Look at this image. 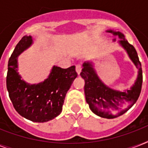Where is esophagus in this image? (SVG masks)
I'll use <instances>...</instances> for the list:
<instances>
[{"label":"esophagus","instance_id":"34e87169","mask_svg":"<svg viewBox=\"0 0 148 148\" xmlns=\"http://www.w3.org/2000/svg\"><path fill=\"white\" fill-rule=\"evenodd\" d=\"M76 71L77 73V74H81V64H77L76 65Z\"/></svg>","mask_w":148,"mask_h":148}]
</instances>
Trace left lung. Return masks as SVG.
Instances as JSON below:
<instances>
[{
  "label": "left lung",
  "instance_id": "1",
  "mask_svg": "<svg viewBox=\"0 0 148 148\" xmlns=\"http://www.w3.org/2000/svg\"><path fill=\"white\" fill-rule=\"evenodd\" d=\"M113 35L117 36L118 41L127 51L129 58L138 69V74L135 83L130 90L124 91L114 90L102 82L97 74L92 62L84 63L83 69L80 75L85 81L84 94L87 103L93 113L103 118H115L126 113L138 101L141 91L143 76L142 68L138 53L133 45H130L124 35L120 31H107ZM114 41L116 39H114Z\"/></svg>",
  "mask_w": 148,
  "mask_h": 148
}]
</instances>
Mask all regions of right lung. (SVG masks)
Listing matches in <instances>:
<instances>
[{"mask_svg":"<svg viewBox=\"0 0 148 148\" xmlns=\"http://www.w3.org/2000/svg\"><path fill=\"white\" fill-rule=\"evenodd\" d=\"M33 43L31 36H24L8 61L7 89L14 108L21 116L31 121L44 123L60 114L65 96L77 74L75 66L67 69L53 66L43 82L30 84L18 73L17 58Z\"/></svg>","mask_w":148,"mask_h":148,"instance_id":"obj_1","label":"right lung"}]
</instances>
